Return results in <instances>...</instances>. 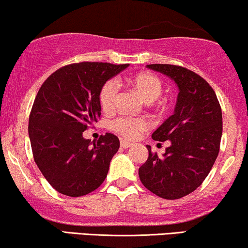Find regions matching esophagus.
Here are the masks:
<instances>
[{"instance_id": "34e87169", "label": "esophagus", "mask_w": 248, "mask_h": 248, "mask_svg": "<svg viewBox=\"0 0 248 248\" xmlns=\"http://www.w3.org/2000/svg\"><path fill=\"white\" fill-rule=\"evenodd\" d=\"M132 143H130V142H127L126 140H121V147L123 148V149H127V148H130V147H132Z\"/></svg>"}]
</instances>
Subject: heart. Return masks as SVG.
I'll list each match as a JSON object with an SVG mask.
<instances>
[{
    "mask_svg": "<svg viewBox=\"0 0 248 248\" xmlns=\"http://www.w3.org/2000/svg\"><path fill=\"white\" fill-rule=\"evenodd\" d=\"M131 86L145 103L150 104L157 100L162 93V82L155 74L143 72L132 78ZM120 86L116 80H109L100 90L99 100L104 110L109 111L114 108ZM150 123L145 118H134L130 116H120L111 122V128L122 137L135 139L141 132L149 128Z\"/></svg>",
    "mask_w": 248,
    "mask_h": 248,
    "instance_id": "obj_1",
    "label": "heart"
}]
</instances>
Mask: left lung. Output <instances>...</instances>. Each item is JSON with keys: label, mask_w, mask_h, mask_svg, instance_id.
Masks as SVG:
<instances>
[{"label": "left lung", "mask_w": 248, "mask_h": 248, "mask_svg": "<svg viewBox=\"0 0 248 248\" xmlns=\"http://www.w3.org/2000/svg\"><path fill=\"white\" fill-rule=\"evenodd\" d=\"M174 80L178 96L174 114L154 133L155 141H170L162 157L152 154L139 168L142 184L166 200L181 199L195 191L209 175L219 154L222 113L216 93L206 81L185 67L150 64Z\"/></svg>", "instance_id": "8db88e82"}]
</instances>
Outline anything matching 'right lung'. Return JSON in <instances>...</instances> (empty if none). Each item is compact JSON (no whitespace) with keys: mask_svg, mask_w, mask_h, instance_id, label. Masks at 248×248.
<instances>
[{"mask_svg":"<svg viewBox=\"0 0 248 248\" xmlns=\"http://www.w3.org/2000/svg\"><path fill=\"white\" fill-rule=\"evenodd\" d=\"M127 66L70 64L40 87L29 116V139L35 162L57 192L78 198L94 191L107 177L120 140L106 133L91 142L82 133L100 117L101 88Z\"/></svg>","mask_w":248,"mask_h":248,"instance_id":"obj_1","label":"right lung"}]
</instances>
